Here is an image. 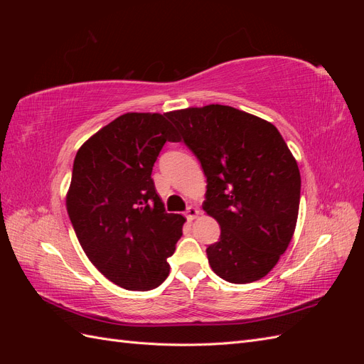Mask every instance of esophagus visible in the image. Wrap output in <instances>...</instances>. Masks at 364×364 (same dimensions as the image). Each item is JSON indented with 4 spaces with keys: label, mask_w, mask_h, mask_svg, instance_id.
<instances>
[{
    "label": "esophagus",
    "mask_w": 364,
    "mask_h": 364,
    "mask_svg": "<svg viewBox=\"0 0 364 364\" xmlns=\"http://www.w3.org/2000/svg\"><path fill=\"white\" fill-rule=\"evenodd\" d=\"M199 214H200V211L196 206H188V208H186V211H185V217H186V220H190V222Z\"/></svg>",
    "instance_id": "34e87169"
}]
</instances>
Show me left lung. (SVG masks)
<instances>
[{
	"label": "left lung",
	"mask_w": 364,
	"mask_h": 364,
	"mask_svg": "<svg viewBox=\"0 0 364 364\" xmlns=\"http://www.w3.org/2000/svg\"><path fill=\"white\" fill-rule=\"evenodd\" d=\"M167 118L202 165L203 209L222 229L206 247L209 266L232 284L266 277L290 245L301 200L299 168L278 129L222 105Z\"/></svg>",
	"instance_id": "1"
}]
</instances>
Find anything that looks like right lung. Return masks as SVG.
<instances>
[{
    "label": "right lung",
    "mask_w": 364,
    "mask_h": 364,
    "mask_svg": "<svg viewBox=\"0 0 364 364\" xmlns=\"http://www.w3.org/2000/svg\"><path fill=\"white\" fill-rule=\"evenodd\" d=\"M167 141L179 142L167 114H124L77 151L68 215L86 257L126 290H151L168 277L167 258L185 218L165 213L151 170Z\"/></svg>",
    "instance_id": "add662e5"
}]
</instances>
